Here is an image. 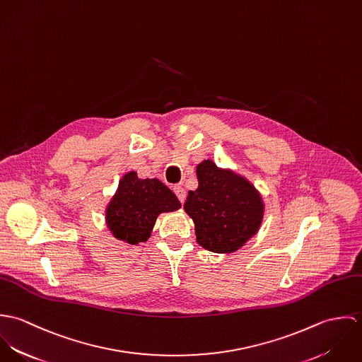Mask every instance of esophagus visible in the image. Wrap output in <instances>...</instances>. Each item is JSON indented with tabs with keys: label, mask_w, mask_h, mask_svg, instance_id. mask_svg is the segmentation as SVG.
<instances>
[{
	"label": "esophagus",
	"mask_w": 362,
	"mask_h": 362,
	"mask_svg": "<svg viewBox=\"0 0 362 362\" xmlns=\"http://www.w3.org/2000/svg\"><path fill=\"white\" fill-rule=\"evenodd\" d=\"M174 192H175L177 198L180 199V202L184 204V201H185V198H187V191H185V188H184L182 185H175V187H174Z\"/></svg>",
	"instance_id": "1"
}]
</instances>
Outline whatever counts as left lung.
Instances as JSON below:
<instances>
[{
    "label": "left lung",
    "mask_w": 362,
    "mask_h": 362,
    "mask_svg": "<svg viewBox=\"0 0 362 362\" xmlns=\"http://www.w3.org/2000/svg\"><path fill=\"white\" fill-rule=\"evenodd\" d=\"M198 188L189 191L184 210L194 220L197 243L210 252L231 254L260 228L264 204L243 175L204 160L197 167Z\"/></svg>",
    "instance_id": "obj_1"
}]
</instances>
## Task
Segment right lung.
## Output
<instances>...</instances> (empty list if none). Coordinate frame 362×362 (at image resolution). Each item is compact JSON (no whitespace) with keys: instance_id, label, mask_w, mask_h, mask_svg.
Instances as JSON below:
<instances>
[{"instance_id":"add662e5","label":"right lung","mask_w":362,"mask_h":362,"mask_svg":"<svg viewBox=\"0 0 362 362\" xmlns=\"http://www.w3.org/2000/svg\"><path fill=\"white\" fill-rule=\"evenodd\" d=\"M181 207L175 194L157 178H139L128 171L105 206L104 220L118 241L138 245L151 237L158 214Z\"/></svg>"}]
</instances>
